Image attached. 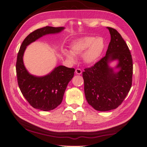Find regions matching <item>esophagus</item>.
<instances>
[{"instance_id":"esophagus-1","label":"esophagus","mask_w":147,"mask_h":147,"mask_svg":"<svg viewBox=\"0 0 147 147\" xmlns=\"http://www.w3.org/2000/svg\"><path fill=\"white\" fill-rule=\"evenodd\" d=\"M75 73H76V74L80 75L82 73V71L80 69H77L76 70H75Z\"/></svg>"}]
</instances>
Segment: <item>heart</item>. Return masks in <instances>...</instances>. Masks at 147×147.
Segmentation results:
<instances>
[{"label":"heart","instance_id":"obj_1","mask_svg":"<svg viewBox=\"0 0 147 147\" xmlns=\"http://www.w3.org/2000/svg\"><path fill=\"white\" fill-rule=\"evenodd\" d=\"M70 51L64 50L63 55L72 62L75 61V55L83 54L84 63L92 65L99 60L105 48V42L102 37H84L75 40L70 44Z\"/></svg>","mask_w":147,"mask_h":147}]
</instances>
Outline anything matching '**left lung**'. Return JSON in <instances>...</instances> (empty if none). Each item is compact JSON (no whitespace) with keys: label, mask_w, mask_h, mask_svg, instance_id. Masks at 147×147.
<instances>
[{"label":"left lung","mask_w":147,"mask_h":147,"mask_svg":"<svg viewBox=\"0 0 147 147\" xmlns=\"http://www.w3.org/2000/svg\"><path fill=\"white\" fill-rule=\"evenodd\" d=\"M107 28L111 40L105 56L83 72L88 103L102 112L115 109L121 104L131 88L133 72L132 56L126 43L116 29ZM115 60L119 61L117 73L108 65Z\"/></svg>","instance_id":"1"}]
</instances>
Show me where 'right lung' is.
Here are the masks:
<instances>
[{
  "label": "right lung",
  "mask_w": 147,
  "mask_h": 147,
  "mask_svg": "<svg viewBox=\"0 0 147 147\" xmlns=\"http://www.w3.org/2000/svg\"><path fill=\"white\" fill-rule=\"evenodd\" d=\"M63 27L46 26L29 34L22 43L16 64L17 80L21 92L34 108L43 111L55 109L61 104L66 88L74 75L75 69L59 65L43 77L30 74L23 63L26 47L43 35L61 32Z\"/></svg>",
  "instance_id": "add662e5"
}]
</instances>
